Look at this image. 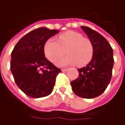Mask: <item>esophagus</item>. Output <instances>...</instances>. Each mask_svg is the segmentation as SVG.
<instances>
[{
	"mask_svg": "<svg viewBox=\"0 0 125 125\" xmlns=\"http://www.w3.org/2000/svg\"><path fill=\"white\" fill-rule=\"evenodd\" d=\"M61 71L63 72H65L68 71V69H66V68H62Z\"/></svg>",
	"mask_w": 125,
	"mask_h": 125,
	"instance_id": "obj_1",
	"label": "esophagus"
}]
</instances>
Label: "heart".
I'll list each match as a JSON object with an SVG mask.
<instances>
[{
    "label": "heart",
    "mask_w": 125,
    "mask_h": 125,
    "mask_svg": "<svg viewBox=\"0 0 125 125\" xmlns=\"http://www.w3.org/2000/svg\"><path fill=\"white\" fill-rule=\"evenodd\" d=\"M68 53L60 58L65 49ZM44 53L50 61H56L59 66L77 64L83 66L87 64L93 58L94 48L89 40L84 38L78 32L68 31L59 36V41L54 38L47 40L44 45Z\"/></svg>",
    "instance_id": "heart-1"
}]
</instances>
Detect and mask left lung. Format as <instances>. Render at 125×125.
I'll return each mask as SVG.
<instances>
[{
    "label": "left lung",
    "instance_id": "left-lung-1",
    "mask_svg": "<svg viewBox=\"0 0 125 125\" xmlns=\"http://www.w3.org/2000/svg\"><path fill=\"white\" fill-rule=\"evenodd\" d=\"M81 27L93 43V56L87 65L78 69V78L70 83L75 94L93 98L104 93L110 83L114 63V52L103 36L87 27Z\"/></svg>",
    "mask_w": 125,
    "mask_h": 125
}]
</instances>
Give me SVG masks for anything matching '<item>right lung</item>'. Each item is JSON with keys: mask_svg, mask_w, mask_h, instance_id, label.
Segmentation results:
<instances>
[{"mask_svg": "<svg viewBox=\"0 0 125 125\" xmlns=\"http://www.w3.org/2000/svg\"><path fill=\"white\" fill-rule=\"evenodd\" d=\"M58 32L45 27L33 30L19 40L11 52L10 69L15 83L30 97H44L53 91L61 70L45 57L44 45Z\"/></svg>", "mask_w": 125, "mask_h": 125, "instance_id": "right-lung-1", "label": "right lung"}]
</instances>
